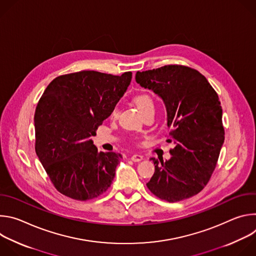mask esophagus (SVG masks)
<instances>
[{
  "label": "esophagus",
  "instance_id": "obj_1",
  "mask_svg": "<svg viewBox=\"0 0 256 256\" xmlns=\"http://www.w3.org/2000/svg\"><path fill=\"white\" fill-rule=\"evenodd\" d=\"M142 159H144V157H142V155H140V154H134V155H132V156L130 157V160L134 161V162H140V161H142Z\"/></svg>",
  "mask_w": 256,
  "mask_h": 256
}]
</instances>
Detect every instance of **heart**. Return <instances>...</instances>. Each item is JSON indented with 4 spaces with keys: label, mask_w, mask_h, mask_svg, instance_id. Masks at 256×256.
<instances>
[{
    "label": "heart",
    "mask_w": 256,
    "mask_h": 256,
    "mask_svg": "<svg viewBox=\"0 0 256 256\" xmlns=\"http://www.w3.org/2000/svg\"><path fill=\"white\" fill-rule=\"evenodd\" d=\"M134 101L138 109L140 112V114H144L148 110H154L155 109V102L149 94H146V93L138 94L134 98ZM116 109H114L112 116H116Z\"/></svg>",
    "instance_id": "b5f03b06"
}]
</instances>
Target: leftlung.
I'll use <instances>...</instances> for the list:
<instances>
[{
  "label": "left lung",
  "mask_w": 256,
  "mask_h": 256,
  "mask_svg": "<svg viewBox=\"0 0 256 256\" xmlns=\"http://www.w3.org/2000/svg\"><path fill=\"white\" fill-rule=\"evenodd\" d=\"M136 82L165 104L170 159L150 160L155 173L147 184L159 198L179 202L198 194L208 182L224 144L222 107L218 94L200 72L169 64L136 72Z\"/></svg>",
  "instance_id": "obj_1"
}]
</instances>
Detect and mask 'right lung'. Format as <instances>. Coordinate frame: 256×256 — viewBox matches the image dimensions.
I'll return each mask as SVG.
<instances>
[{
    "label": "right lung",
    "mask_w": 256,
    "mask_h": 256,
    "mask_svg": "<svg viewBox=\"0 0 256 256\" xmlns=\"http://www.w3.org/2000/svg\"><path fill=\"white\" fill-rule=\"evenodd\" d=\"M132 76L82 70L56 78L44 92L34 116L35 151L66 196L92 200L112 186L122 156L98 152L92 136L126 92Z\"/></svg>",
    "instance_id": "right-lung-1"
}]
</instances>
